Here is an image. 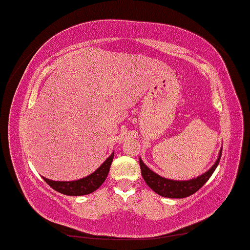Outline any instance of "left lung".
Wrapping results in <instances>:
<instances>
[{
  "label": "left lung",
  "mask_w": 250,
  "mask_h": 250,
  "mask_svg": "<svg viewBox=\"0 0 250 250\" xmlns=\"http://www.w3.org/2000/svg\"><path fill=\"white\" fill-rule=\"evenodd\" d=\"M222 155V149L219 150V154L216 163L211 166L210 169H208L205 173L197 178H192L188 180H173L167 179V178L161 177L155 172H153L149 167L144 164V161L140 159V167H141V174L146 184L152 188L155 193L160 194L167 198H185V197L191 196L194 192H197L199 188L209 180V178L215 172L216 167L219 164Z\"/></svg>",
  "instance_id": "obj_1"
}]
</instances>
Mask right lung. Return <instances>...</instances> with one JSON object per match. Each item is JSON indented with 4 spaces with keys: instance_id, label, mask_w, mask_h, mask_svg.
<instances>
[{
    "instance_id": "right-lung-1",
    "label": "right lung",
    "mask_w": 250,
    "mask_h": 250,
    "mask_svg": "<svg viewBox=\"0 0 250 250\" xmlns=\"http://www.w3.org/2000/svg\"><path fill=\"white\" fill-rule=\"evenodd\" d=\"M112 159H114V153H111V155L96 169L94 173L78 180L56 182V180H49L45 177L42 178L53 190L58 191L60 193L66 194V196H84V194H89L96 191L104 183L109 173V169H110Z\"/></svg>"
}]
</instances>
